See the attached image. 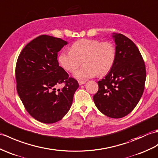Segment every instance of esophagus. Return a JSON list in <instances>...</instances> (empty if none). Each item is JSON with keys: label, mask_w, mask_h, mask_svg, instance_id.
<instances>
[{"label": "esophagus", "mask_w": 158, "mask_h": 158, "mask_svg": "<svg viewBox=\"0 0 158 158\" xmlns=\"http://www.w3.org/2000/svg\"><path fill=\"white\" fill-rule=\"evenodd\" d=\"M78 82H79V85H83V84H85L86 83V81H78Z\"/></svg>", "instance_id": "obj_1"}]
</instances>
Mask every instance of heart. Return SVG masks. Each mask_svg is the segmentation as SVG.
Segmentation results:
<instances>
[{
  "label": "heart",
  "mask_w": 158,
  "mask_h": 158,
  "mask_svg": "<svg viewBox=\"0 0 158 158\" xmlns=\"http://www.w3.org/2000/svg\"><path fill=\"white\" fill-rule=\"evenodd\" d=\"M116 58V50L110 42L96 39H80L73 44L71 51H62L58 62L65 71H74L83 60L84 66L76 70L73 76L85 81L96 76H103L111 71Z\"/></svg>",
  "instance_id": "1"
}]
</instances>
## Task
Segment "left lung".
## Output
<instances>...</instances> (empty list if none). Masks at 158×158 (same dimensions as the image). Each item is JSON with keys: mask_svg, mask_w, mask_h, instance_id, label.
<instances>
[{"mask_svg": "<svg viewBox=\"0 0 158 158\" xmlns=\"http://www.w3.org/2000/svg\"><path fill=\"white\" fill-rule=\"evenodd\" d=\"M116 58L111 71L98 82L94 96L96 107L104 115L120 118L133 110L143 93L146 79L145 62L138 48L121 34H113Z\"/></svg>", "mask_w": 158, "mask_h": 158, "instance_id": "1", "label": "left lung"}]
</instances>
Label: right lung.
<instances>
[{
	"instance_id": "obj_1",
	"label": "right lung",
	"mask_w": 158,
	"mask_h": 158,
	"mask_svg": "<svg viewBox=\"0 0 158 158\" xmlns=\"http://www.w3.org/2000/svg\"><path fill=\"white\" fill-rule=\"evenodd\" d=\"M66 44L67 42L60 38L40 35L24 47L17 58L18 95L29 114L43 123H54L63 118L79 87L77 81L58 64V52Z\"/></svg>"
}]
</instances>
